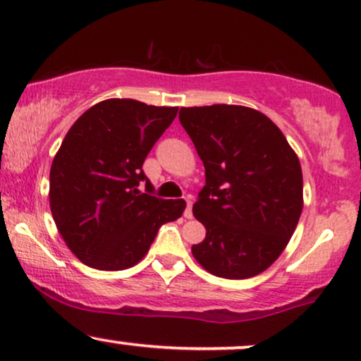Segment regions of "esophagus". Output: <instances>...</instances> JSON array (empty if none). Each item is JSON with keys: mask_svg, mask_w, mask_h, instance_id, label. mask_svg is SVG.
Returning a JSON list of instances; mask_svg holds the SVG:
<instances>
[{"mask_svg": "<svg viewBox=\"0 0 361 361\" xmlns=\"http://www.w3.org/2000/svg\"><path fill=\"white\" fill-rule=\"evenodd\" d=\"M185 202H186V208H185V219H192V216H193V212H192V207H193L192 197H185Z\"/></svg>", "mask_w": 361, "mask_h": 361, "instance_id": "1", "label": "esophagus"}]
</instances>
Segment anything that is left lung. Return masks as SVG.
Here are the masks:
<instances>
[{
	"mask_svg": "<svg viewBox=\"0 0 361 361\" xmlns=\"http://www.w3.org/2000/svg\"><path fill=\"white\" fill-rule=\"evenodd\" d=\"M180 123L205 166L193 215L207 237L192 247L193 257L216 277L260 274L279 257L301 216L296 153L281 129L250 107H181Z\"/></svg>",
	"mask_w": 361,
	"mask_h": 361,
	"instance_id": "1",
	"label": "left lung"
}]
</instances>
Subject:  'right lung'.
Listing matches in <instances>:
<instances>
[{
  "mask_svg": "<svg viewBox=\"0 0 361 361\" xmlns=\"http://www.w3.org/2000/svg\"><path fill=\"white\" fill-rule=\"evenodd\" d=\"M178 107L109 99L85 111L50 169V208L65 244L85 266L123 271L146 255L159 227L180 219L185 200L154 197L142 171ZM147 181L141 192L138 183Z\"/></svg>",
  "mask_w": 361,
  "mask_h": 361,
  "instance_id": "right-lung-1",
  "label": "right lung"
}]
</instances>
